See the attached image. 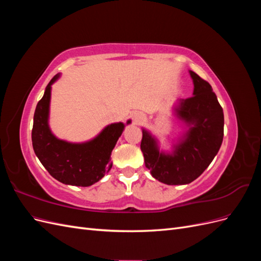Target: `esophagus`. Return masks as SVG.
Listing matches in <instances>:
<instances>
[{
	"mask_svg": "<svg viewBox=\"0 0 261 261\" xmlns=\"http://www.w3.org/2000/svg\"><path fill=\"white\" fill-rule=\"evenodd\" d=\"M144 121H145V117H144L143 114L137 113V114L134 115V123H135V124H140L141 122H144Z\"/></svg>",
	"mask_w": 261,
	"mask_h": 261,
	"instance_id": "34e87169",
	"label": "esophagus"
}]
</instances>
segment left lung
I'll return each instance as SVG.
<instances>
[{"label":"left lung","mask_w":261,"mask_h":261,"mask_svg":"<svg viewBox=\"0 0 261 261\" xmlns=\"http://www.w3.org/2000/svg\"><path fill=\"white\" fill-rule=\"evenodd\" d=\"M194 96L179 100L177 116L188 126L172 154L160 152L156 140L143 129L140 149L151 175L168 185H184L202 174L222 145L224 115L208 82L189 72Z\"/></svg>","instance_id":"left-lung-1"}]
</instances>
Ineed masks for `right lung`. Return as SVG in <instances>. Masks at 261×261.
I'll use <instances>...</instances> for the list:
<instances>
[{
    "label": "right lung",
    "mask_w": 261,
    "mask_h": 261,
    "mask_svg": "<svg viewBox=\"0 0 261 261\" xmlns=\"http://www.w3.org/2000/svg\"><path fill=\"white\" fill-rule=\"evenodd\" d=\"M59 77V74L55 75L50 81L36 107L31 132L33 147L38 159L55 179L63 184L87 187L97 183L111 170V152L125 125H108L96 138L84 144L58 139L49 128L48 118L51 85ZM129 123L130 120L127 121Z\"/></svg>",
    "instance_id": "1"
}]
</instances>
